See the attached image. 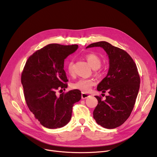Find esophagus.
I'll use <instances>...</instances> for the list:
<instances>
[{"label":"esophagus","instance_id":"1","mask_svg":"<svg viewBox=\"0 0 157 157\" xmlns=\"http://www.w3.org/2000/svg\"><path fill=\"white\" fill-rule=\"evenodd\" d=\"M90 96V95L89 94H85V93H82V94H81L82 99H85V98H88Z\"/></svg>","mask_w":157,"mask_h":157}]
</instances>
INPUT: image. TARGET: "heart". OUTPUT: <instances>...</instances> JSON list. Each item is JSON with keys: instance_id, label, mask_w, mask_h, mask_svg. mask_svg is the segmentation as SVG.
Returning a JSON list of instances; mask_svg holds the SVG:
<instances>
[{"instance_id": "b5f03b06", "label": "heart", "mask_w": 157, "mask_h": 157, "mask_svg": "<svg viewBox=\"0 0 157 157\" xmlns=\"http://www.w3.org/2000/svg\"><path fill=\"white\" fill-rule=\"evenodd\" d=\"M86 59L90 65L94 69H97L101 67V60L99 57L95 54H88L86 56ZM67 70L70 74L74 73V63L70 61L67 64ZM95 81L92 79L81 78L72 84V88L79 90L83 92H88L94 85Z\"/></svg>"}]
</instances>
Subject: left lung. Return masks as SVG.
Returning <instances> with one entry per match:
<instances>
[{
  "label": "left lung",
  "mask_w": 157,
  "mask_h": 157,
  "mask_svg": "<svg viewBox=\"0 0 157 157\" xmlns=\"http://www.w3.org/2000/svg\"><path fill=\"white\" fill-rule=\"evenodd\" d=\"M101 47L109 58V70L97 85L98 91L109 95L105 99L95 96L98 104L94 111L97 123L105 128H117L130 117L140 86L137 66L131 56L123 49L105 41L88 45L86 48Z\"/></svg>",
  "instance_id": "obj_1"
}]
</instances>
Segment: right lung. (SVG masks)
<instances>
[{"label":"right lung","mask_w":157,"mask_h":157,"mask_svg":"<svg viewBox=\"0 0 157 157\" xmlns=\"http://www.w3.org/2000/svg\"><path fill=\"white\" fill-rule=\"evenodd\" d=\"M77 44H49L31 55L21 74L24 96L30 111L43 126L60 128L69 122L74 103L80 101L79 90L56 95L67 87L64 60L78 49Z\"/></svg>","instance_id":"right-lung-1"}]
</instances>
